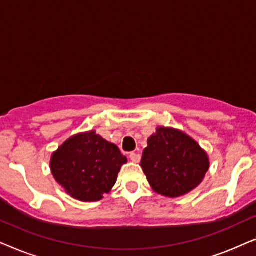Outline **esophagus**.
<instances>
[{
  "instance_id": "1",
  "label": "esophagus",
  "mask_w": 256,
  "mask_h": 256,
  "mask_svg": "<svg viewBox=\"0 0 256 256\" xmlns=\"http://www.w3.org/2000/svg\"><path fill=\"white\" fill-rule=\"evenodd\" d=\"M129 158H130L132 162L138 163L140 160H141V155H140L138 152H130V155H129Z\"/></svg>"
}]
</instances>
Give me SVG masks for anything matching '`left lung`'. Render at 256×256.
Masks as SVG:
<instances>
[{
    "label": "left lung",
    "mask_w": 256,
    "mask_h": 256,
    "mask_svg": "<svg viewBox=\"0 0 256 256\" xmlns=\"http://www.w3.org/2000/svg\"><path fill=\"white\" fill-rule=\"evenodd\" d=\"M140 166L154 191L176 198L202 183L210 162L205 150L185 132L158 127L148 138Z\"/></svg>",
    "instance_id": "left-lung-1"
}]
</instances>
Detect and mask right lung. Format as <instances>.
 I'll use <instances>...</instances> for the list:
<instances>
[{
  "label": "right lung",
  "mask_w": 256,
  "mask_h": 256,
  "mask_svg": "<svg viewBox=\"0 0 256 256\" xmlns=\"http://www.w3.org/2000/svg\"><path fill=\"white\" fill-rule=\"evenodd\" d=\"M127 158L114 143L94 130L80 132L52 154L50 168L54 180L74 199L98 202L116 183Z\"/></svg>",
  "instance_id": "obj_1"
}]
</instances>
